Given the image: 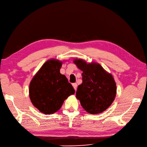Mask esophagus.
<instances>
[{"label": "esophagus", "mask_w": 147, "mask_h": 147, "mask_svg": "<svg viewBox=\"0 0 147 147\" xmlns=\"http://www.w3.org/2000/svg\"><path fill=\"white\" fill-rule=\"evenodd\" d=\"M72 85H73V87H74V88L75 89V90H77V84H76V83H74V84H72Z\"/></svg>", "instance_id": "34e87169"}]
</instances>
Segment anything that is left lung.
I'll use <instances>...</instances> for the list:
<instances>
[{
  "mask_svg": "<svg viewBox=\"0 0 147 147\" xmlns=\"http://www.w3.org/2000/svg\"><path fill=\"white\" fill-rule=\"evenodd\" d=\"M74 63L83 72L82 84L78 86L76 97L84 109L98 114L107 109L115 100L117 87L113 76L96 62L76 59Z\"/></svg>",
  "mask_w": 147,
  "mask_h": 147,
  "instance_id": "left-lung-1",
  "label": "left lung"
}]
</instances>
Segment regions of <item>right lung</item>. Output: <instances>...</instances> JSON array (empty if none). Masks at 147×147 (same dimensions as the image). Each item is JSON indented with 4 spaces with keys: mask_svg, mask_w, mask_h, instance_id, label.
<instances>
[{
    "mask_svg": "<svg viewBox=\"0 0 147 147\" xmlns=\"http://www.w3.org/2000/svg\"><path fill=\"white\" fill-rule=\"evenodd\" d=\"M62 62L50 59L35 75L29 85L32 104L40 112L52 114L58 111L65 99L75 94L66 77L60 73Z\"/></svg>",
    "mask_w": 147,
    "mask_h": 147,
    "instance_id": "1",
    "label": "right lung"
}]
</instances>
